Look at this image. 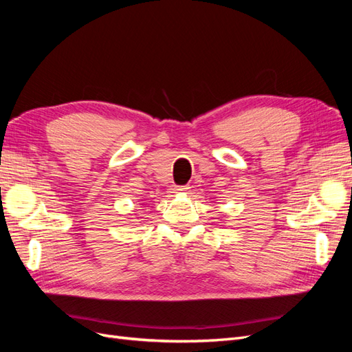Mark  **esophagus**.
<instances>
[{
  "mask_svg": "<svg viewBox=\"0 0 352 352\" xmlns=\"http://www.w3.org/2000/svg\"><path fill=\"white\" fill-rule=\"evenodd\" d=\"M188 189H189L188 186H176V188H175L176 192H186Z\"/></svg>",
  "mask_w": 352,
  "mask_h": 352,
  "instance_id": "esophagus-1",
  "label": "esophagus"
}]
</instances>
